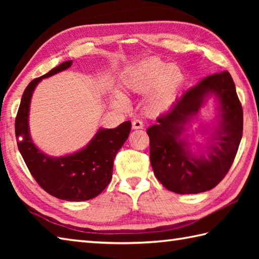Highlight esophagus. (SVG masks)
I'll use <instances>...</instances> for the list:
<instances>
[{
  "instance_id": "esophagus-1",
  "label": "esophagus",
  "mask_w": 259,
  "mask_h": 259,
  "mask_svg": "<svg viewBox=\"0 0 259 259\" xmlns=\"http://www.w3.org/2000/svg\"><path fill=\"white\" fill-rule=\"evenodd\" d=\"M144 128V123L141 120H134L133 121V129H142Z\"/></svg>"
}]
</instances>
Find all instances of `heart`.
<instances>
[{
	"mask_svg": "<svg viewBox=\"0 0 259 259\" xmlns=\"http://www.w3.org/2000/svg\"><path fill=\"white\" fill-rule=\"evenodd\" d=\"M122 85L125 90L144 96L145 104L151 114L168 111L177 101L185 85V72L177 64H167L159 58H149L134 64L122 75ZM120 100L121 95L114 93Z\"/></svg>",
	"mask_w": 259,
	"mask_h": 259,
	"instance_id": "b5f03b06",
	"label": "heart"
}]
</instances>
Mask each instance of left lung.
Listing matches in <instances>:
<instances>
[{
	"mask_svg": "<svg viewBox=\"0 0 259 259\" xmlns=\"http://www.w3.org/2000/svg\"><path fill=\"white\" fill-rule=\"evenodd\" d=\"M213 95L218 104L216 126L206 146L195 144L184 135L185 125ZM200 131L208 134L206 125ZM150 139V162L157 179L176 194H199L212 189L232 167L243 137V108L228 71L214 73L191 88L157 123L147 129Z\"/></svg>",
	"mask_w": 259,
	"mask_h": 259,
	"instance_id": "left-lung-1",
	"label": "left lung"
}]
</instances>
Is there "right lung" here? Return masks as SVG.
<instances>
[{"instance_id": "1", "label": "right lung", "mask_w": 259, "mask_h": 259, "mask_svg": "<svg viewBox=\"0 0 259 259\" xmlns=\"http://www.w3.org/2000/svg\"><path fill=\"white\" fill-rule=\"evenodd\" d=\"M65 61L40 78L31 81L23 92L15 119V136L22 158L33 178L48 194L67 201H84L100 195L112 178L113 160L128 139L131 122L113 129L100 128L81 150L61 157L41 151L33 142L29 128L32 95L42 79L69 69Z\"/></svg>"}]
</instances>
